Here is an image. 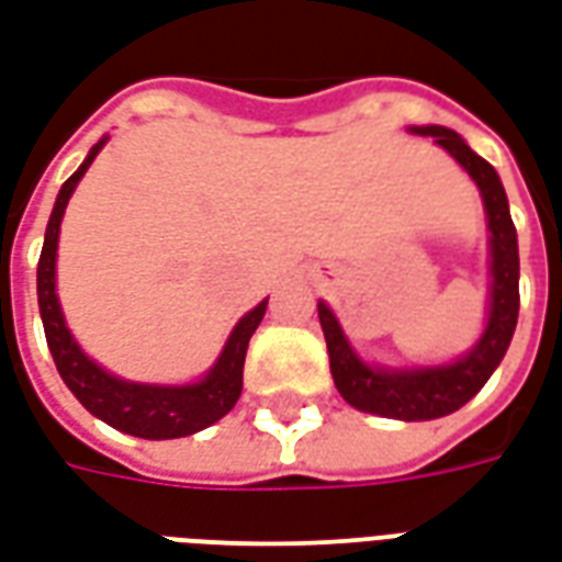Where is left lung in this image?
<instances>
[{"mask_svg":"<svg viewBox=\"0 0 562 562\" xmlns=\"http://www.w3.org/2000/svg\"><path fill=\"white\" fill-rule=\"evenodd\" d=\"M413 131L440 143L454 161L473 176V182L485 200L491 231V276H494L485 335L461 362H452V366L416 368V371H380L376 368L374 371L366 362H359V356L350 350L335 314L323 302L317 305V314H321L323 335H326V347H329L331 376H335L341 398L353 404L356 411L376 413V416H389V419L425 422L440 419V416H449L458 407H464L467 401L488 383L494 368L503 362V356L509 350L515 323H518L521 293H518V236H515L509 200L499 186L497 170L485 158H479L454 131L440 128V125Z\"/></svg>","mask_w":562,"mask_h":562,"instance_id":"8db88e82","label":"left lung"}]
</instances>
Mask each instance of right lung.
Returning <instances> with one entry per match:
<instances>
[{
    "label": "right lung",
    "instance_id": "right-lung-1",
    "mask_svg": "<svg viewBox=\"0 0 562 562\" xmlns=\"http://www.w3.org/2000/svg\"><path fill=\"white\" fill-rule=\"evenodd\" d=\"M101 146H104V140L92 146L89 158L80 164V170L63 186V191L56 196V206H53L47 233H44V248H41L38 257V308L47 347H50L53 362L59 368L65 386L71 389L74 398L80 401L92 416L113 425L116 431L134 434L143 440L188 437V434L209 428L212 422H218L221 416H227L236 407L241 395V368H245L248 341L263 321L269 299H263L257 308L241 317L215 368L194 386L125 383V380L101 371L92 359H86L83 350L74 344L71 331L65 329L59 299H56V241H59V224H63L68 196L80 182V176L89 170V164L95 161Z\"/></svg>",
    "mask_w": 562,
    "mask_h": 562
}]
</instances>
